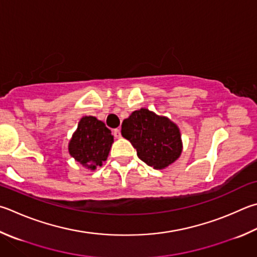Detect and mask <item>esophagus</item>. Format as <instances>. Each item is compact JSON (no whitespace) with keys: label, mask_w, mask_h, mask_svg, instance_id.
I'll return each mask as SVG.
<instances>
[{"label":"esophagus","mask_w":257,"mask_h":257,"mask_svg":"<svg viewBox=\"0 0 257 257\" xmlns=\"http://www.w3.org/2000/svg\"><path fill=\"white\" fill-rule=\"evenodd\" d=\"M113 136H114L115 138H120V137H121L120 129H114V130H113Z\"/></svg>","instance_id":"34e87169"}]
</instances>
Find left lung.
I'll list each match as a JSON object with an SVG mask.
<instances>
[{
	"label": "left lung",
	"mask_w": 257,
	"mask_h": 257,
	"mask_svg": "<svg viewBox=\"0 0 257 257\" xmlns=\"http://www.w3.org/2000/svg\"><path fill=\"white\" fill-rule=\"evenodd\" d=\"M121 135L136 148L138 157L156 170L169 166L181 155V134L177 125L147 109L134 111L124 119Z\"/></svg>",
	"instance_id": "left-lung-1"
}]
</instances>
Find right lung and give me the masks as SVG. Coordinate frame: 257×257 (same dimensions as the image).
Listing matches in <instances>:
<instances>
[{
    "mask_svg": "<svg viewBox=\"0 0 257 257\" xmlns=\"http://www.w3.org/2000/svg\"><path fill=\"white\" fill-rule=\"evenodd\" d=\"M113 136L111 130L94 116H83L69 142V154L84 167L95 170L109 155Z\"/></svg>",
    "mask_w": 257,
    "mask_h": 257,
    "instance_id": "obj_1",
    "label": "right lung"
}]
</instances>
